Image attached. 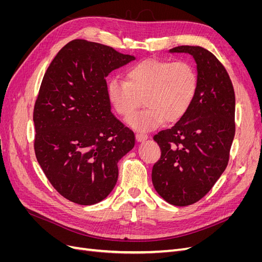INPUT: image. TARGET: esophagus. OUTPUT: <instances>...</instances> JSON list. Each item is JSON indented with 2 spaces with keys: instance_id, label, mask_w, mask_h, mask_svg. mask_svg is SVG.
I'll list each match as a JSON object with an SVG mask.
<instances>
[{
  "instance_id": "34e87169",
  "label": "esophagus",
  "mask_w": 262,
  "mask_h": 262,
  "mask_svg": "<svg viewBox=\"0 0 262 262\" xmlns=\"http://www.w3.org/2000/svg\"><path fill=\"white\" fill-rule=\"evenodd\" d=\"M136 138H137V141L141 142V141H145V140L148 138V136H147V134H145V133L138 132V133L136 134Z\"/></svg>"
}]
</instances>
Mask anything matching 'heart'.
Segmentation results:
<instances>
[{"instance_id":"obj_1","label":"heart","mask_w":262,"mask_h":262,"mask_svg":"<svg viewBox=\"0 0 262 262\" xmlns=\"http://www.w3.org/2000/svg\"><path fill=\"white\" fill-rule=\"evenodd\" d=\"M198 86L199 76L189 61L147 59L126 70V81L112 78L107 94L115 112L122 118L130 117L143 100L145 108L129 118L128 123L149 131L164 120H180L192 106Z\"/></svg>"}]
</instances>
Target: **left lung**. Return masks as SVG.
I'll return each mask as SVG.
<instances>
[{"label": "left lung", "instance_id": "8db88e82", "mask_svg": "<svg viewBox=\"0 0 262 262\" xmlns=\"http://www.w3.org/2000/svg\"><path fill=\"white\" fill-rule=\"evenodd\" d=\"M170 52L191 54L199 86L192 106L170 129L153 137L162 154L152 169L157 193L177 207L207 194L225 170L235 136V93L224 66L200 46H179Z\"/></svg>", "mask_w": 262, "mask_h": 262}]
</instances>
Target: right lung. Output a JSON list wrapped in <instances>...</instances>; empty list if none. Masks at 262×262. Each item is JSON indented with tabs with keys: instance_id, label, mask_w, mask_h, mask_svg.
Listing matches in <instances>:
<instances>
[{
	"instance_id": "obj_1",
	"label": "right lung",
	"mask_w": 262,
	"mask_h": 262,
	"mask_svg": "<svg viewBox=\"0 0 262 262\" xmlns=\"http://www.w3.org/2000/svg\"><path fill=\"white\" fill-rule=\"evenodd\" d=\"M136 58L75 39L47 69L34 107L37 161L66 199L98 203L113 191L118 162L136 136L112 113L106 76Z\"/></svg>"
}]
</instances>
